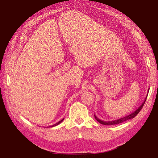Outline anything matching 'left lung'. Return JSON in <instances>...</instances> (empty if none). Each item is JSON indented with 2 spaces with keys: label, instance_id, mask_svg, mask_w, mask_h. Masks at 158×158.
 Segmentation results:
<instances>
[{
  "label": "left lung",
  "instance_id": "obj_1",
  "mask_svg": "<svg viewBox=\"0 0 158 158\" xmlns=\"http://www.w3.org/2000/svg\"><path fill=\"white\" fill-rule=\"evenodd\" d=\"M149 90H148V91H149ZM147 97V95L146 98H145V100H144V102H143L142 105H140V106L139 107V108L137 109L136 110H135V111H134L133 113H130V115H126V116H125V117H122V118L118 119H116V120L109 121V122H106V121L100 120V119H98V117H97L94 115L95 119H96L97 121H98V122L99 123H100L101 124H103V125H115V124H119V123H122V122H126V121L128 120V119H132V118H134V117H135L137 115V114H138V113L140 111V110L142 109L143 106V105H144V104H145V101H146Z\"/></svg>",
  "mask_w": 158,
  "mask_h": 158
}]
</instances>
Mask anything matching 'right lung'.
Masks as SVG:
<instances>
[{
    "label": "right lung",
    "instance_id": "add662e5",
    "mask_svg": "<svg viewBox=\"0 0 158 158\" xmlns=\"http://www.w3.org/2000/svg\"><path fill=\"white\" fill-rule=\"evenodd\" d=\"M63 120H64V119H61L60 121V122H58V123H56V124H54V125H53V126H49V127H54V126H57V125H58V124H60V123H62V122H63Z\"/></svg>",
    "mask_w": 158,
    "mask_h": 158
}]
</instances>
